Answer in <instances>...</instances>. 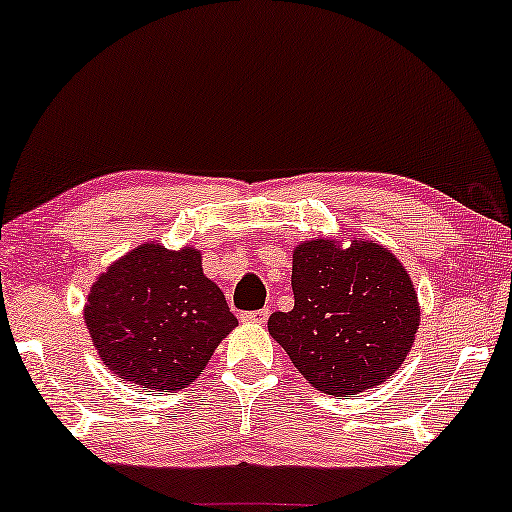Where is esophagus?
Masks as SVG:
<instances>
[{"mask_svg": "<svg viewBox=\"0 0 512 512\" xmlns=\"http://www.w3.org/2000/svg\"><path fill=\"white\" fill-rule=\"evenodd\" d=\"M268 315H270L268 308L249 310V313H240V320L242 322H258V324H263L265 320H268Z\"/></svg>", "mask_w": 512, "mask_h": 512, "instance_id": "1", "label": "esophagus"}]
</instances>
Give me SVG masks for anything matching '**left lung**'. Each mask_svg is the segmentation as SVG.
Segmentation results:
<instances>
[{
	"label": "left lung",
	"mask_w": 512,
	"mask_h": 512,
	"mask_svg": "<svg viewBox=\"0 0 512 512\" xmlns=\"http://www.w3.org/2000/svg\"><path fill=\"white\" fill-rule=\"evenodd\" d=\"M291 289L294 310L272 313L268 331L313 388L360 395L407 360L421 308L404 265L381 244H298Z\"/></svg>",
	"instance_id": "left-lung-1"
}]
</instances>
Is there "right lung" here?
<instances>
[{
	"instance_id": "1",
	"label": "right lung",
	"mask_w": 512,
	"mask_h": 512,
	"mask_svg": "<svg viewBox=\"0 0 512 512\" xmlns=\"http://www.w3.org/2000/svg\"><path fill=\"white\" fill-rule=\"evenodd\" d=\"M84 322L105 367L148 393L190 386L237 327L202 254L141 244L98 275Z\"/></svg>"
}]
</instances>
